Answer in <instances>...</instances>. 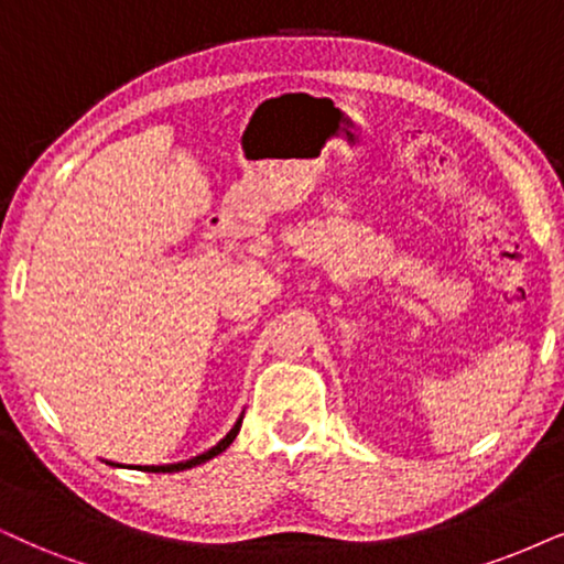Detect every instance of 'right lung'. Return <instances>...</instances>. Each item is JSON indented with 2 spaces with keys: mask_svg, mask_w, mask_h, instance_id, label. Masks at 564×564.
<instances>
[{
  "mask_svg": "<svg viewBox=\"0 0 564 564\" xmlns=\"http://www.w3.org/2000/svg\"><path fill=\"white\" fill-rule=\"evenodd\" d=\"M241 419H245V416H239V419H237V424L231 426L229 434H226L224 440L216 442V445H213L210 451H205V453L195 455V458L182 460V463H166V466H134V468H140V471H148V474H174V471H187V468H195V466H199V463H205V460L216 458V455L224 453L226 447H229L231 442L237 440V434H239V430H241ZM106 463H109V466H119V463H111V460H106ZM130 468H132V466H130Z\"/></svg>",
  "mask_w": 564,
  "mask_h": 564,
  "instance_id": "obj_1",
  "label": "right lung"
}]
</instances>
